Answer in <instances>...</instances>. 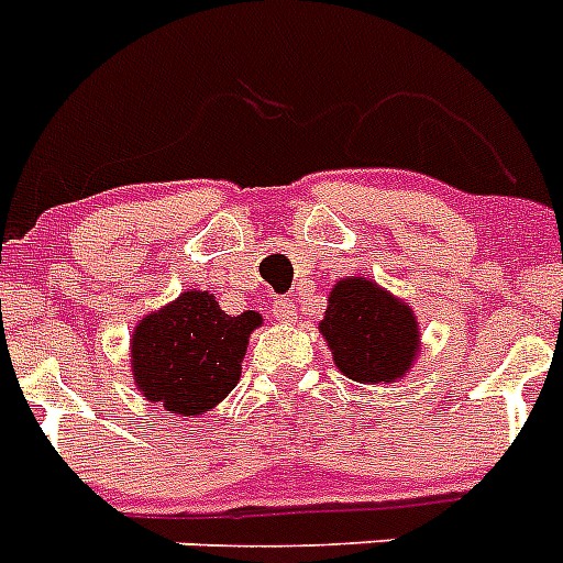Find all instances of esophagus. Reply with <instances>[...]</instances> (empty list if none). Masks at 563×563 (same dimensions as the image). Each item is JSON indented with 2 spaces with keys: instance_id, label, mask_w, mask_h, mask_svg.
<instances>
[{
  "instance_id": "34e87169",
  "label": "esophagus",
  "mask_w": 563,
  "mask_h": 563,
  "mask_svg": "<svg viewBox=\"0 0 563 563\" xmlns=\"http://www.w3.org/2000/svg\"><path fill=\"white\" fill-rule=\"evenodd\" d=\"M272 313H275L280 322H294V319H297V308H294V299L288 297V294H280V297H275V302H272Z\"/></svg>"
}]
</instances>
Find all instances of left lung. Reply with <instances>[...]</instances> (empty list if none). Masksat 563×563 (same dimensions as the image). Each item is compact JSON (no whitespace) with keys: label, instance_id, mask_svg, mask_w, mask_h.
<instances>
[{"label":"left lung","instance_id":"8db88e82","mask_svg":"<svg viewBox=\"0 0 563 563\" xmlns=\"http://www.w3.org/2000/svg\"><path fill=\"white\" fill-rule=\"evenodd\" d=\"M319 330L350 380L391 383L406 375L419 350L417 317L366 277H346L330 291Z\"/></svg>","mask_w":563,"mask_h":563}]
</instances>
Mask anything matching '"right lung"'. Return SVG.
I'll list each match as a JSON object with an SVG mask.
<instances>
[{
	"mask_svg": "<svg viewBox=\"0 0 563 563\" xmlns=\"http://www.w3.org/2000/svg\"><path fill=\"white\" fill-rule=\"evenodd\" d=\"M261 313L230 317L213 294L186 291L150 313L133 333V375L150 402L197 417L222 402L241 377V358Z\"/></svg>",
	"mask_w": 563,
	"mask_h": 563,
	"instance_id": "add662e5",
	"label": "right lung"
}]
</instances>
